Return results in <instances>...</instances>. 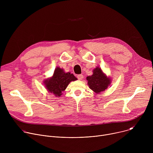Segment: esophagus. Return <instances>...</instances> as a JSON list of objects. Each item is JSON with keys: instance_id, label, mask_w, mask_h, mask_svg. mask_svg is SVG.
<instances>
[{"instance_id": "obj_1", "label": "esophagus", "mask_w": 153, "mask_h": 153, "mask_svg": "<svg viewBox=\"0 0 153 153\" xmlns=\"http://www.w3.org/2000/svg\"><path fill=\"white\" fill-rule=\"evenodd\" d=\"M83 78V76L82 74H79V75H77V79H78L79 80H82Z\"/></svg>"}]
</instances>
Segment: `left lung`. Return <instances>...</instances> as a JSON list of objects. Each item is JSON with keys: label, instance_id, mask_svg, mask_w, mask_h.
<instances>
[{"label": "left lung", "instance_id": "1", "mask_svg": "<svg viewBox=\"0 0 153 153\" xmlns=\"http://www.w3.org/2000/svg\"><path fill=\"white\" fill-rule=\"evenodd\" d=\"M90 88L96 94L105 91L111 83L110 78L108 77L100 68L96 67L93 70V74L86 77Z\"/></svg>", "mask_w": 153, "mask_h": 153}]
</instances>
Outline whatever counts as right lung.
I'll return each instance as SVG.
<instances>
[{"instance_id":"obj_1","label":"right lung","mask_w":153,"mask_h":153,"mask_svg":"<svg viewBox=\"0 0 153 153\" xmlns=\"http://www.w3.org/2000/svg\"><path fill=\"white\" fill-rule=\"evenodd\" d=\"M77 79L74 74L70 72L65 73L63 69L57 67L53 76L45 79L43 83L49 93L54 94L56 97H60L69 83Z\"/></svg>"}]
</instances>
